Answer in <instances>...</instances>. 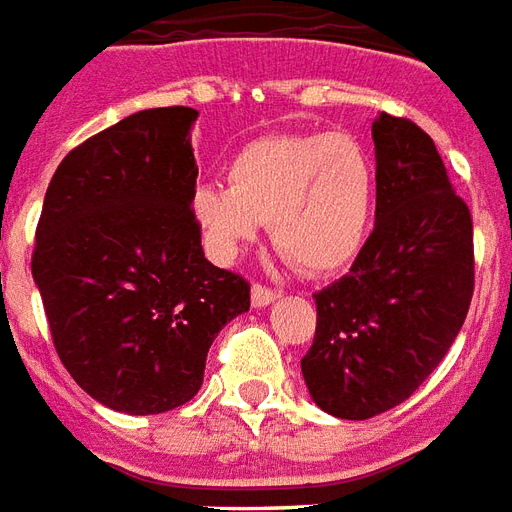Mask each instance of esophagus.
<instances>
[{
  "label": "esophagus",
  "instance_id": "1",
  "mask_svg": "<svg viewBox=\"0 0 512 512\" xmlns=\"http://www.w3.org/2000/svg\"><path fill=\"white\" fill-rule=\"evenodd\" d=\"M276 298H279V290H274V287H266V285L252 287V304L255 306H268L271 301H276Z\"/></svg>",
  "mask_w": 512,
  "mask_h": 512
}]
</instances>
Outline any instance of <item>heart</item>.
Segmentation results:
<instances>
[{
    "mask_svg": "<svg viewBox=\"0 0 512 512\" xmlns=\"http://www.w3.org/2000/svg\"><path fill=\"white\" fill-rule=\"evenodd\" d=\"M372 206V160L344 132L257 138L227 162V187L192 192V214L217 255L233 257L268 225L276 252L312 276L350 266Z\"/></svg>",
    "mask_w": 512,
    "mask_h": 512,
    "instance_id": "heart-1",
    "label": "heart"
}]
</instances>
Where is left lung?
<instances>
[{"label":"left lung","instance_id":"obj_1","mask_svg":"<svg viewBox=\"0 0 512 512\" xmlns=\"http://www.w3.org/2000/svg\"><path fill=\"white\" fill-rule=\"evenodd\" d=\"M374 230L350 274L314 293L317 328L304 358L317 407L344 420L393 410L418 391L467 320L475 293L472 214L434 140L380 113Z\"/></svg>","mask_w":512,"mask_h":512}]
</instances>
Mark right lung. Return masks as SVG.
<instances>
[{
    "instance_id": "add662e5",
    "label": "right lung",
    "mask_w": 512,
    "mask_h": 512,
    "mask_svg": "<svg viewBox=\"0 0 512 512\" xmlns=\"http://www.w3.org/2000/svg\"><path fill=\"white\" fill-rule=\"evenodd\" d=\"M198 111H138L75 146L43 200L32 276L64 369L116 412L160 415L203 385L249 282L208 263L192 214Z\"/></svg>"
}]
</instances>
